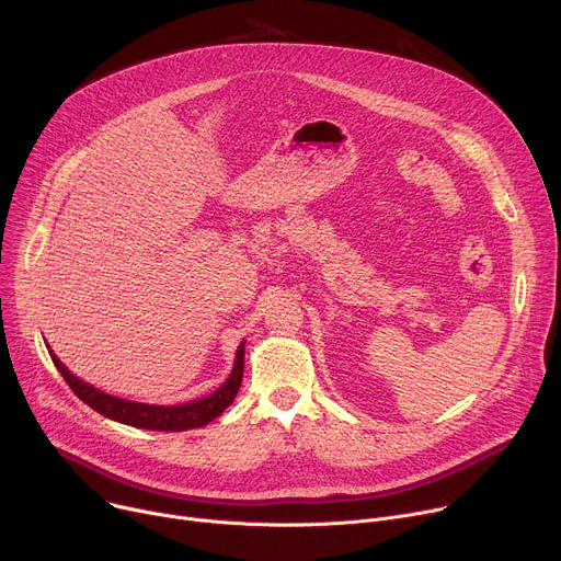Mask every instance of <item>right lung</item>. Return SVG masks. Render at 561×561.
<instances>
[{"label":"right lung","mask_w":561,"mask_h":561,"mask_svg":"<svg viewBox=\"0 0 561 561\" xmlns=\"http://www.w3.org/2000/svg\"><path fill=\"white\" fill-rule=\"evenodd\" d=\"M53 364L70 386V390L82 399L84 404H89L93 411L102 413L108 420H115L126 426L135 428H146V431H167V433H180V431H191V428H202L215 417H219L230 404L232 399L242 386L244 377V342L237 348L234 366L228 379L208 397L195 399V402L178 404V407H154V404H139V402H128V399H119L115 394L102 392L93 388L91 383L82 381L75 377L53 351H48Z\"/></svg>","instance_id":"obj_1"}]
</instances>
